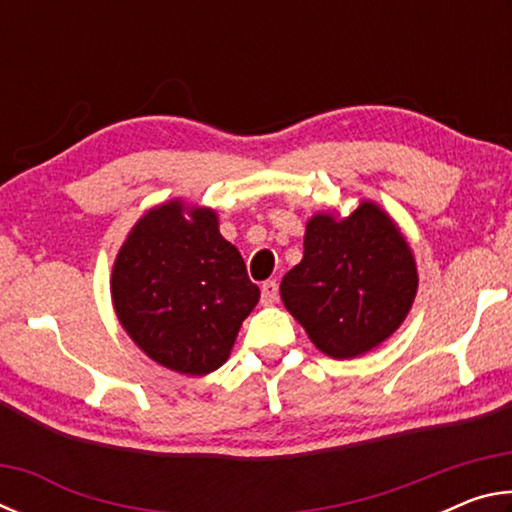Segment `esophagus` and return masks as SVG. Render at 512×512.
<instances>
[{
    "instance_id": "esophagus-1",
    "label": "esophagus",
    "mask_w": 512,
    "mask_h": 512,
    "mask_svg": "<svg viewBox=\"0 0 512 512\" xmlns=\"http://www.w3.org/2000/svg\"><path fill=\"white\" fill-rule=\"evenodd\" d=\"M277 296H280V287H277V282L266 280L262 284V302H264V305H273V302H277Z\"/></svg>"
}]
</instances>
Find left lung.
<instances>
[{
	"label": "left lung",
	"mask_w": 512,
	"mask_h": 512,
	"mask_svg": "<svg viewBox=\"0 0 512 512\" xmlns=\"http://www.w3.org/2000/svg\"><path fill=\"white\" fill-rule=\"evenodd\" d=\"M415 291L411 248L375 203H361L343 221L316 214L302 262L280 284L284 307L332 359L359 357L386 341Z\"/></svg>",
	"instance_id": "obj_1"
}]
</instances>
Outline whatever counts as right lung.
Wrapping results in <instances>:
<instances>
[{"mask_svg": "<svg viewBox=\"0 0 512 512\" xmlns=\"http://www.w3.org/2000/svg\"><path fill=\"white\" fill-rule=\"evenodd\" d=\"M112 302L131 339L160 366L207 375L223 366L259 300L212 210L178 201L144 214L112 268Z\"/></svg>", "mask_w": 512, "mask_h": 512, "instance_id": "obj_1", "label": "right lung"}]
</instances>
